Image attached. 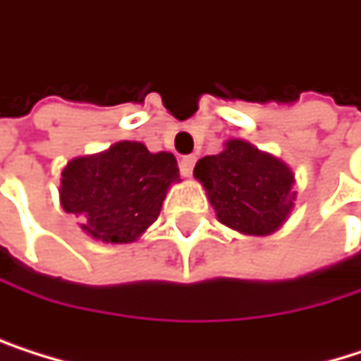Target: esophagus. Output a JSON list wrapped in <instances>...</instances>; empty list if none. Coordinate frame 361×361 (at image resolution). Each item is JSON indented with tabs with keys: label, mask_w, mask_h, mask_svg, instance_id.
I'll use <instances>...</instances> for the list:
<instances>
[{
	"label": "esophagus",
	"mask_w": 361,
	"mask_h": 361,
	"mask_svg": "<svg viewBox=\"0 0 361 361\" xmlns=\"http://www.w3.org/2000/svg\"><path fill=\"white\" fill-rule=\"evenodd\" d=\"M195 161H197V157H195V155H185V157H180V164H178L180 174H183V176H191V174H193V166H195Z\"/></svg>",
	"instance_id": "obj_1"
}]
</instances>
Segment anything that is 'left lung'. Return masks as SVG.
<instances>
[{
  "label": "left lung",
  "instance_id": "left-lung-1",
  "mask_svg": "<svg viewBox=\"0 0 361 361\" xmlns=\"http://www.w3.org/2000/svg\"><path fill=\"white\" fill-rule=\"evenodd\" d=\"M216 219L247 236L276 232L293 210V172L247 140H228L219 155L195 164Z\"/></svg>",
  "mask_w": 361,
  "mask_h": 361
}]
</instances>
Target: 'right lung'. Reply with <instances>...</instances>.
Masks as SVG:
<instances>
[{"label": "right lung", "instance_id": "right-lung-1", "mask_svg": "<svg viewBox=\"0 0 361 361\" xmlns=\"http://www.w3.org/2000/svg\"><path fill=\"white\" fill-rule=\"evenodd\" d=\"M172 153H151L142 142L123 140L108 151L72 159L61 172V206L82 219L95 240H138L157 221L172 183H178Z\"/></svg>", "mask_w": 361, "mask_h": 361}]
</instances>
